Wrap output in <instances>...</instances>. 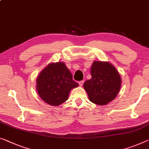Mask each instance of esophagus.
<instances>
[{
  "label": "esophagus",
  "mask_w": 149,
  "mask_h": 149,
  "mask_svg": "<svg viewBox=\"0 0 149 149\" xmlns=\"http://www.w3.org/2000/svg\"><path fill=\"white\" fill-rule=\"evenodd\" d=\"M78 84L79 85V86L81 87L82 86H83V84H84V81H80L78 82Z\"/></svg>",
  "instance_id": "1"
}]
</instances>
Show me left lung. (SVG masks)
<instances>
[{"mask_svg":"<svg viewBox=\"0 0 149 149\" xmlns=\"http://www.w3.org/2000/svg\"><path fill=\"white\" fill-rule=\"evenodd\" d=\"M91 75V78L84 84L91 102L105 105L116 97L121 87V77L114 65L108 62L94 61Z\"/></svg>","mask_w":149,"mask_h":149,"instance_id":"1","label":"left lung"}]
</instances>
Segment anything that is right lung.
Segmentation results:
<instances>
[{
	"instance_id": "obj_1",
	"label": "right lung",
	"mask_w": 149,
	"mask_h": 149,
	"mask_svg": "<svg viewBox=\"0 0 149 149\" xmlns=\"http://www.w3.org/2000/svg\"><path fill=\"white\" fill-rule=\"evenodd\" d=\"M79 85L64 62H52L41 71L36 88L40 97L52 106H58L68 100L70 92Z\"/></svg>"
}]
</instances>
